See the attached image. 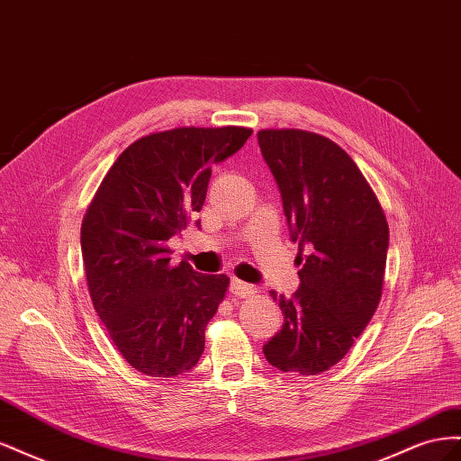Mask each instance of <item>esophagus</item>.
Returning <instances> with one entry per match:
<instances>
[{"label":"esophagus","mask_w":461,"mask_h":461,"mask_svg":"<svg viewBox=\"0 0 461 461\" xmlns=\"http://www.w3.org/2000/svg\"><path fill=\"white\" fill-rule=\"evenodd\" d=\"M230 292H232L236 298H249V296H254L258 290L252 285L239 281V278H232V281H230Z\"/></svg>","instance_id":"1"}]
</instances>
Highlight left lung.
<instances>
[{
	"mask_svg": "<svg viewBox=\"0 0 461 461\" xmlns=\"http://www.w3.org/2000/svg\"><path fill=\"white\" fill-rule=\"evenodd\" d=\"M258 142L300 246V288L290 300L271 290L285 323L263 354L285 373L317 375L350 352L379 305L388 222L354 159L329 138L263 129Z\"/></svg>",
	"mask_w": 461,
	"mask_h": 461,
	"instance_id": "1",
	"label": "left lung"
}]
</instances>
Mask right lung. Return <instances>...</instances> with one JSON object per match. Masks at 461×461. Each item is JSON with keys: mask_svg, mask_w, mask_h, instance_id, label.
I'll return each instance as SVG.
<instances>
[{"mask_svg": "<svg viewBox=\"0 0 461 461\" xmlns=\"http://www.w3.org/2000/svg\"><path fill=\"white\" fill-rule=\"evenodd\" d=\"M249 136L246 127H180L138 138L111 165L82 219L94 310L121 356L148 376L183 375L202 357L229 276L173 265L167 242L202 209L212 167Z\"/></svg>", "mask_w": 461, "mask_h": 461, "instance_id": "add662e5", "label": "right lung"}]
</instances>
